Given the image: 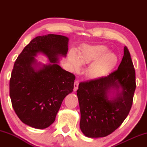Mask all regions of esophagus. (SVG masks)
Returning a JSON list of instances; mask_svg holds the SVG:
<instances>
[{
    "instance_id": "34e87169",
    "label": "esophagus",
    "mask_w": 147,
    "mask_h": 147,
    "mask_svg": "<svg viewBox=\"0 0 147 147\" xmlns=\"http://www.w3.org/2000/svg\"><path fill=\"white\" fill-rule=\"evenodd\" d=\"M79 80H76L75 82V84H74V91H77V89H78L79 86Z\"/></svg>"
}]
</instances>
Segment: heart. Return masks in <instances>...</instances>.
Returning <instances> with one entry per match:
<instances>
[{"label":"heart","instance_id":"obj_1","mask_svg":"<svg viewBox=\"0 0 147 147\" xmlns=\"http://www.w3.org/2000/svg\"><path fill=\"white\" fill-rule=\"evenodd\" d=\"M118 61L115 54L109 52L105 45H85L79 52L78 56L75 52H70L68 62L73 71H79L82 65L92 63L86 70L89 78H102L113 70Z\"/></svg>","mask_w":147,"mask_h":147}]
</instances>
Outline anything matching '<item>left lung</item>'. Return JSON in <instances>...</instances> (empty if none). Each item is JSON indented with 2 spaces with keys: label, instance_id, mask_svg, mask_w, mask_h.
I'll return each instance as SVG.
<instances>
[{
  "label": "left lung",
  "instance_id": "8db88e82",
  "mask_svg": "<svg viewBox=\"0 0 147 147\" xmlns=\"http://www.w3.org/2000/svg\"><path fill=\"white\" fill-rule=\"evenodd\" d=\"M136 88V71L129 50L124 47L117 70L107 77L79 84L77 95L82 133L97 138L115 131L129 113Z\"/></svg>",
  "mask_w": 147,
  "mask_h": 147
}]
</instances>
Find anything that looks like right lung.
Listing matches in <instances>:
<instances>
[{
  "label": "right lung",
  "instance_id": "right-lung-1",
  "mask_svg": "<svg viewBox=\"0 0 147 147\" xmlns=\"http://www.w3.org/2000/svg\"><path fill=\"white\" fill-rule=\"evenodd\" d=\"M68 38L62 35L38 36L33 38L15 61L9 81L13 109L24 124L38 129L55 122L63 99L73 91L75 76L63 70L59 57H65ZM41 53L50 63L35 59Z\"/></svg>",
  "mask_w": 147,
  "mask_h": 147
}]
</instances>
